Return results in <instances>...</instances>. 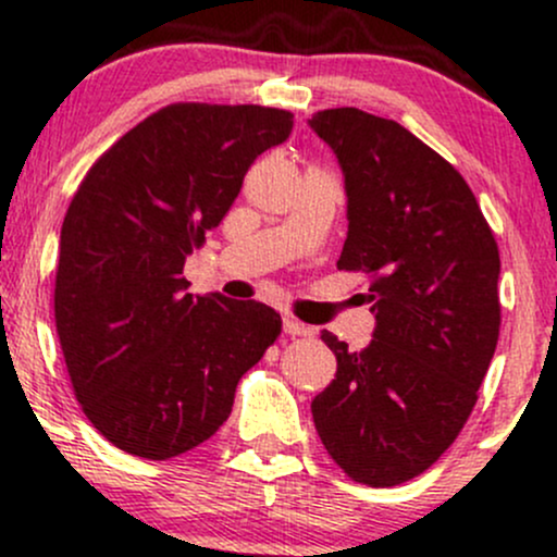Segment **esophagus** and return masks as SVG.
<instances>
[{
    "mask_svg": "<svg viewBox=\"0 0 557 557\" xmlns=\"http://www.w3.org/2000/svg\"><path fill=\"white\" fill-rule=\"evenodd\" d=\"M283 330L287 332V335H293V337H306V335H311V330L309 324H304V322H298L296 317H285L283 319Z\"/></svg>",
    "mask_w": 557,
    "mask_h": 557,
    "instance_id": "34e87169",
    "label": "esophagus"
}]
</instances>
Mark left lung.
Masks as SVG:
<instances>
[{
    "instance_id": "obj_1",
    "label": "left lung",
    "mask_w": 557,
    "mask_h": 557,
    "mask_svg": "<svg viewBox=\"0 0 557 557\" xmlns=\"http://www.w3.org/2000/svg\"><path fill=\"white\" fill-rule=\"evenodd\" d=\"M348 194L337 270L369 277L374 341L337 356L311 403L330 458L354 482L395 487L456 443L500 335V251L461 172L424 140L356 107L314 112Z\"/></svg>"
}]
</instances>
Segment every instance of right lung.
<instances>
[{"label":"right lung","mask_w":557,"mask_h":557,"mask_svg":"<svg viewBox=\"0 0 557 557\" xmlns=\"http://www.w3.org/2000/svg\"><path fill=\"white\" fill-rule=\"evenodd\" d=\"M293 131L287 110L177 101L86 172L60 235L54 322L75 398L114 447L170 461L225 424L240 376L280 337L257 300L190 296L183 264L243 177Z\"/></svg>","instance_id":"obj_1"}]
</instances>
